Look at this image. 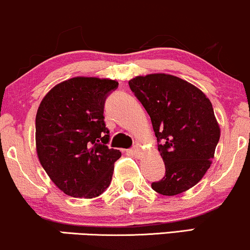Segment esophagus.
Segmentation results:
<instances>
[{
	"mask_svg": "<svg viewBox=\"0 0 250 250\" xmlns=\"http://www.w3.org/2000/svg\"><path fill=\"white\" fill-rule=\"evenodd\" d=\"M131 153L133 154L134 156H137L138 159L140 158L141 156V154H143V150H141V148H140V146H138V145H135V146L133 147V148L131 149Z\"/></svg>",
	"mask_w": 250,
	"mask_h": 250,
	"instance_id": "34e87169",
	"label": "esophagus"
}]
</instances>
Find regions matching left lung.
Returning <instances> with one entry per match:
<instances>
[{
  "mask_svg": "<svg viewBox=\"0 0 250 250\" xmlns=\"http://www.w3.org/2000/svg\"><path fill=\"white\" fill-rule=\"evenodd\" d=\"M152 120L166 175L154 182L163 196L180 195L195 187L212 165L220 127L206 95L186 80L165 73L128 81Z\"/></svg>",
  "mask_w": 250,
  "mask_h": 250,
  "instance_id": "left-lung-1",
  "label": "left lung"
}]
</instances>
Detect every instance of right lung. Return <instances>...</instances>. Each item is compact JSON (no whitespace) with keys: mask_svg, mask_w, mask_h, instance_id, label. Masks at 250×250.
I'll return each mask as SVG.
<instances>
[{"mask_svg":"<svg viewBox=\"0 0 250 250\" xmlns=\"http://www.w3.org/2000/svg\"><path fill=\"white\" fill-rule=\"evenodd\" d=\"M116 80L76 76L55 84L40 102L36 116V150L40 165L62 192L98 197L112 180L122 156L109 148L104 101Z\"/></svg>","mask_w":250,"mask_h":250,"instance_id":"obj_1","label":"right lung"}]
</instances>
